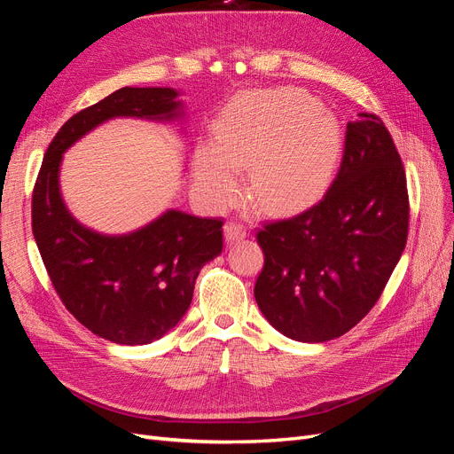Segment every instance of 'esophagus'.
<instances>
[{
	"instance_id": "obj_1",
	"label": "esophagus",
	"mask_w": 454,
	"mask_h": 454,
	"mask_svg": "<svg viewBox=\"0 0 454 454\" xmlns=\"http://www.w3.org/2000/svg\"><path fill=\"white\" fill-rule=\"evenodd\" d=\"M246 232L248 231H246V225L242 222H235V219H232V222L225 223V240L227 242L242 240L246 237Z\"/></svg>"
}]
</instances>
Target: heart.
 Listing matches in <instances>:
<instances>
[{"label": "heart", "mask_w": 454, "mask_h": 454, "mask_svg": "<svg viewBox=\"0 0 454 454\" xmlns=\"http://www.w3.org/2000/svg\"><path fill=\"white\" fill-rule=\"evenodd\" d=\"M339 125L329 109L299 90H269L239 100L217 121L214 147L195 157V184L212 204L239 193L250 168L252 195L265 206H292L314 195L335 167Z\"/></svg>", "instance_id": "obj_1"}]
</instances>
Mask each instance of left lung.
Listing matches in <instances>:
<instances>
[{"label": "left lung", "instance_id": "8db88e82", "mask_svg": "<svg viewBox=\"0 0 454 454\" xmlns=\"http://www.w3.org/2000/svg\"><path fill=\"white\" fill-rule=\"evenodd\" d=\"M400 153L375 114L347 122L335 180L297 215L257 231L265 255L254 295L280 333L301 342L345 335L375 307L407 244Z\"/></svg>", "mask_w": 454, "mask_h": 454}]
</instances>
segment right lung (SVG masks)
Here are the masks:
<instances>
[{"instance_id":"1","label":"right lung","mask_w":454,"mask_h":454,"mask_svg":"<svg viewBox=\"0 0 454 454\" xmlns=\"http://www.w3.org/2000/svg\"><path fill=\"white\" fill-rule=\"evenodd\" d=\"M172 89L122 87L67 119L49 144L32 193V231L64 307L94 335L147 345L182 320L200 269L223 250V217L170 210L125 237L79 225L59 191L62 153L112 117L170 119Z\"/></svg>"}]
</instances>
